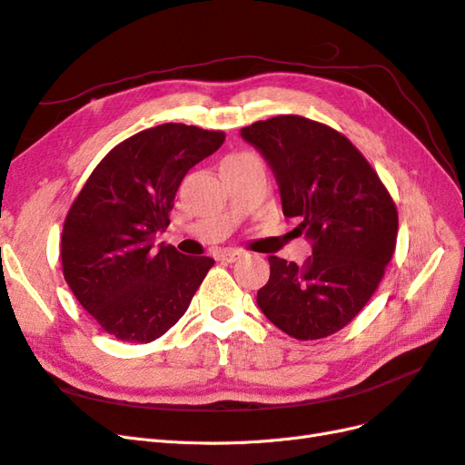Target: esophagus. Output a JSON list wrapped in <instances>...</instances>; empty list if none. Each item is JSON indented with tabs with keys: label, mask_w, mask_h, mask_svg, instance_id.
Masks as SVG:
<instances>
[{
	"label": "esophagus",
	"mask_w": 465,
	"mask_h": 465,
	"mask_svg": "<svg viewBox=\"0 0 465 465\" xmlns=\"http://www.w3.org/2000/svg\"><path fill=\"white\" fill-rule=\"evenodd\" d=\"M242 251L239 249H226V251H222L220 254H218V261H223V262H233V261H237L239 257H242Z\"/></svg>",
	"instance_id": "34e87169"
}]
</instances>
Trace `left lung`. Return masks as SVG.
<instances>
[{
  "label": "left lung",
  "mask_w": 465,
  "mask_h": 465,
  "mask_svg": "<svg viewBox=\"0 0 465 465\" xmlns=\"http://www.w3.org/2000/svg\"><path fill=\"white\" fill-rule=\"evenodd\" d=\"M271 163L283 216L299 218L312 254L295 264L268 257L271 278L257 293L264 317L295 340H321L348 326L392 261L398 211L353 143L302 115H276L242 129Z\"/></svg>",
  "instance_id": "1"
}]
</instances>
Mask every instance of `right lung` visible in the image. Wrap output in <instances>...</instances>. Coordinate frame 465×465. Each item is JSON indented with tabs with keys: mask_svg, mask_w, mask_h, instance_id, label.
I'll use <instances>...</instances> for the list:
<instances>
[{
	"mask_svg": "<svg viewBox=\"0 0 465 465\" xmlns=\"http://www.w3.org/2000/svg\"><path fill=\"white\" fill-rule=\"evenodd\" d=\"M226 133L185 124L144 129L88 175L64 222L62 266L77 302L110 336L148 343L183 317L214 261L154 249L185 173Z\"/></svg>",
	"mask_w": 465,
	"mask_h": 465,
	"instance_id": "add662e5",
	"label": "right lung"
}]
</instances>
